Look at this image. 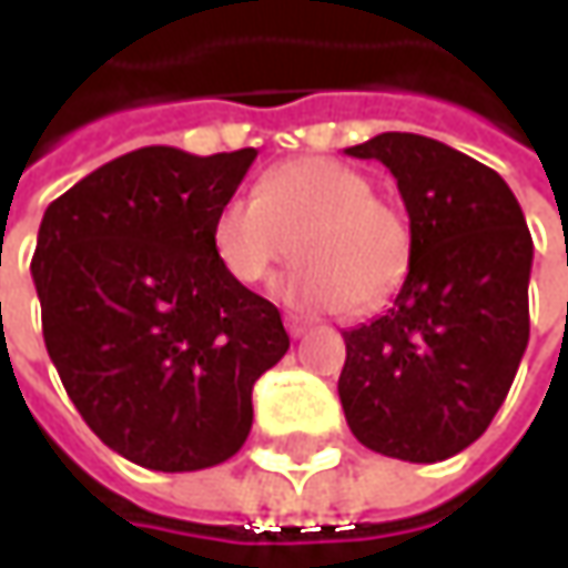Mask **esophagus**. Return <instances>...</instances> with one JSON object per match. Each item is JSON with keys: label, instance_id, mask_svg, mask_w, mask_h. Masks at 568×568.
<instances>
[{"label": "esophagus", "instance_id": "34e87169", "mask_svg": "<svg viewBox=\"0 0 568 568\" xmlns=\"http://www.w3.org/2000/svg\"><path fill=\"white\" fill-rule=\"evenodd\" d=\"M284 325H287V332H291V338H300V335H306L310 332V322L306 318H300V316H284Z\"/></svg>", "mask_w": 568, "mask_h": 568}]
</instances>
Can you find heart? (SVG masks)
<instances>
[{"instance_id": "obj_1", "label": "heart", "mask_w": 568, "mask_h": 568, "mask_svg": "<svg viewBox=\"0 0 568 568\" xmlns=\"http://www.w3.org/2000/svg\"><path fill=\"white\" fill-rule=\"evenodd\" d=\"M373 180L332 158L268 170L255 195H230L214 214V252L236 284H262L303 255L277 294L313 310H373L398 291L414 233L402 207L373 195Z\"/></svg>"}]
</instances>
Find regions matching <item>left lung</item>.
Returning <instances> with one entry per match:
<instances>
[{
	"instance_id": "left-lung-1",
	"label": "left lung",
	"mask_w": 568,
	"mask_h": 568,
	"mask_svg": "<svg viewBox=\"0 0 568 568\" xmlns=\"http://www.w3.org/2000/svg\"><path fill=\"white\" fill-rule=\"evenodd\" d=\"M347 154L392 170L414 252L392 310L344 332L341 407L366 448L446 462L484 436L513 388L535 243L506 180L448 144L382 132Z\"/></svg>"
}]
</instances>
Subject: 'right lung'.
Segmentation results:
<instances>
[{"label":"right lung","instance_id":"obj_1","mask_svg":"<svg viewBox=\"0 0 568 568\" xmlns=\"http://www.w3.org/2000/svg\"><path fill=\"white\" fill-rule=\"evenodd\" d=\"M255 148L151 144L47 207L31 274L43 341L103 446L151 470L214 468L252 429V385L291 347L277 306L236 284L211 240Z\"/></svg>","mask_w":568,"mask_h":568}]
</instances>
